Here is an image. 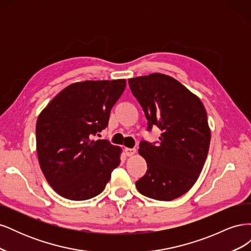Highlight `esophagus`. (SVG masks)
Segmentation results:
<instances>
[{"mask_svg": "<svg viewBox=\"0 0 251 251\" xmlns=\"http://www.w3.org/2000/svg\"><path fill=\"white\" fill-rule=\"evenodd\" d=\"M125 153H126V156L131 157V156L135 155V153H136V150H135V149H128V148H126V149H125Z\"/></svg>", "mask_w": 251, "mask_h": 251, "instance_id": "esophagus-1", "label": "esophagus"}]
</instances>
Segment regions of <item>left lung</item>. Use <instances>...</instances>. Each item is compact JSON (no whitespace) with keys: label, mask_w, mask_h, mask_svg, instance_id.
<instances>
[{"label":"left lung","mask_w":251,"mask_h":251,"mask_svg":"<svg viewBox=\"0 0 251 251\" xmlns=\"http://www.w3.org/2000/svg\"><path fill=\"white\" fill-rule=\"evenodd\" d=\"M148 119V130L162 131L158 144L142 140L139 154L148 171L136 182L149 198L171 201L192 188L203 169L210 143L207 114L198 96L161 73L128 79Z\"/></svg>","instance_id":"obj_1"}]
</instances>
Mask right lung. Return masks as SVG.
I'll return each mask as SVG.
<instances>
[{
	"label": "right lung",
	"mask_w": 251,
	"mask_h": 251,
	"mask_svg": "<svg viewBox=\"0 0 251 251\" xmlns=\"http://www.w3.org/2000/svg\"><path fill=\"white\" fill-rule=\"evenodd\" d=\"M126 79L86 80L68 86L36 121V151L48 183L66 199L100 195L120 163L121 149L94 136L107 127Z\"/></svg>",
	"instance_id": "add662e5"
}]
</instances>
